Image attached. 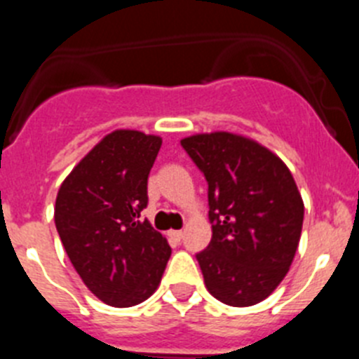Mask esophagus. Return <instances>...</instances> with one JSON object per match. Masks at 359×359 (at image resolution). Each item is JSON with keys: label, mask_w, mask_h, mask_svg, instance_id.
Wrapping results in <instances>:
<instances>
[{"label": "esophagus", "mask_w": 359, "mask_h": 359, "mask_svg": "<svg viewBox=\"0 0 359 359\" xmlns=\"http://www.w3.org/2000/svg\"><path fill=\"white\" fill-rule=\"evenodd\" d=\"M169 236L172 237L174 241H182L183 239V231L182 230H170Z\"/></svg>", "instance_id": "obj_1"}]
</instances>
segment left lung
Returning a JSON list of instances; mask_svg holds the SVG:
<instances>
[{"label": "left lung", "mask_w": 359, "mask_h": 359, "mask_svg": "<svg viewBox=\"0 0 359 359\" xmlns=\"http://www.w3.org/2000/svg\"><path fill=\"white\" fill-rule=\"evenodd\" d=\"M182 147L208 183L212 241L196 255L205 286L228 306H255L277 290L297 253V183L277 154L233 133L189 136Z\"/></svg>", "instance_id": "1"}]
</instances>
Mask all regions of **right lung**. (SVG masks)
<instances>
[{
    "mask_svg": "<svg viewBox=\"0 0 359 359\" xmlns=\"http://www.w3.org/2000/svg\"><path fill=\"white\" fill-rule=\"evenodd\" d=\"M161 138L133 129L104 136L68 174L55 226L73 268L104 304L131 307L156 291L170 246L140 212Z\"/></svg>",
    "mask_w": 359,
    "mask_h": 359,
    "instance_id": "1",
    "label": "right lung"
}]
</instances>
